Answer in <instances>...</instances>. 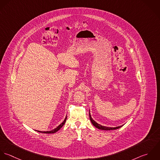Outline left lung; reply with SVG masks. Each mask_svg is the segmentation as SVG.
<instances>
[{
	"label": "left lung",
	"mask_w": 160,
	"mask_h": 160,
	"mask_svg": "<svg viewBox=\"0 0 160 160\" xmlns=\"http://www.w3.org/2000/svg\"><path fill=\"white\" fill-rule=\"evenodd\" d=\"M89 116H90V119L92 123V124L95 127V128H98L100 130H115V129H118L119 128H121L122 126H120L118 127H115V128H111V127H106V126H101V124L97 123L95 121H94L90 114V111L89 112Z\"/></svg>",
	"instance_id": "left-lung-1"
}]
</instances>
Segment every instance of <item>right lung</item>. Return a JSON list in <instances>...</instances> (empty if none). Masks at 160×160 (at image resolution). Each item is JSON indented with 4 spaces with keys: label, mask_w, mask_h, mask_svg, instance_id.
Returning <instances> with one entry per match:
<instances>
[{
    "label": "right lung",
    "mask_w": 160,
    "mask_h": 160,
    "mask_svg": "<svg viewBox=\"0 0 160 160\" xmlns=\"http://www.w3.org/2000/svg\"><path fill=\"white\" fill-rule=\"evenodd\" d=\"M66 120H67V116L65 117L64 121H63L59 126H58L57 128H54V129L52 130H49V131H39V130H36V131H38V132H39L44 133H56V132H58L59 130H60L61 128H62V126H64V124H65V122H66Z\"/></svg>",
    "instance_id": "obj_1"
}]
</instances>
